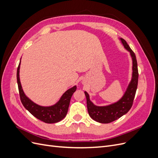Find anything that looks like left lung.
Masks as SVG:
<instances>
[{
  "label": "left lung",
  "instance_id": "left-lung-1",
  "mask_svg": "<svg viewBox=\"0 0 158 158\" xmlns=\"http://www.w3.org/2000/svg\"><path fill=\"white\" fill-rule=\"evenodd\" d=\"M124 47L130 52L132 59V78L129 84L125 94L118 102L107 106L99 107L94 105L90 101L88 94L85 92L86 97L87 108L89 115L94 121L100 123H109L121 117L127 113L132 106L135 97L138 80V70L137 60L135 52L129 47L127 41L121 38Z\"/></svg>",
  "mask_w": 158,
  "mask_h": 158
}]
</instances>
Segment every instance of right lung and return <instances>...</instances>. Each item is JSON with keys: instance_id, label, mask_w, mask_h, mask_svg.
<instances>
[{"instance_id": "1", "label": "right lung", "mask_w": 158, "mask_h": 158, "mask_svg": "<svg viewBox=\"0 0 158 158\" xmlns=\"http://www.w3.org/2000/svg\"><path fill=\"white\" fill-rule=\"evenodd\" d=\"M20 62L17 69V82L21 102L32 115L45 123H55L63 119L68 112L72 95L76 90V86L68 89L62 95L59 101L50 107H42L35 104L27 98L23 92L19 77Z\"/></svg>"}]
</instances>
